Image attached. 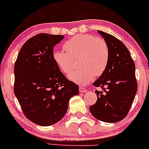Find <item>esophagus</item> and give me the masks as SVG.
Wrapping results in <instances>:
<instances>
[{
	"label": "esophagus",
	"instance_id": "esophagus-1",
	"mask_svg": "<svg viewBox=\"0 0 149 149\" xmlns=\"http://www.w3.org/2000/svg\"><path fill=\"white\" fill-rule=\"evenodd\" d=\"M79 92H87V89L84 88V87L80 86L79 87Z\"/></svg>",
	"mask_w": 149,
	"mask_h": 149
}]
</instances>
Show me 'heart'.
I'll use <instances>...</instances> for the list:
<instances>
[{
  "mask_svg": "<svg viewBox=\"0 0 149 149\" xmlns=\"http://www.w3.org/2000/svg\"><path fill=\"white\" fill-rule=\"evenodd\" d=\"M66 52L55 51L53 59L61 72L69 74L79 59L81 68L69 75L72 81L86 85L105 72L109 61V48L105 40L90 34L76 35L63 45Z\"/></svg>",
  "mask_w": 149,
  "mask_h": 149,
  "instance_id": "b5f03b06",
  "label": "heart"
}]
</instances>
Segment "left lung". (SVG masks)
Returning a JSON list of instances; mask_svg holds the SVG:
<instances>
[{"label": "left lung", "mask_w": 149, "mask_h": 149, "mask_svg": "<svg viewBox=\"0 0 149 149\" xmlns=\"http://www.w3.org/2000/svg\"><path fill=\"white\" fill-rule=\"evenodd\" d=\"M109 48V61L105 72L93 86L103 91L96 90L97 100L90 111L96 118L106 123H116L129 113L136 96L138 84L136 66L126 46L111 35L98 31Z\"/></svg>", "instance_id": "1"}]
</instances>
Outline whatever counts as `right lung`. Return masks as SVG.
<instances>
[{"label":"right lung","mask_w":149,"mask_h":149,"mask_svg":"<svg viewBox=\"0 0 149 149\" xmlns=\"http://www.w3.org/2000/svg\"><path fill=\"white\" fill-rule=\"evenodd\" d=\"M61 35L40 33L22 46L14 65V94L25 116L41 126L59 121L78 85L68 80L53 59Z\"/></svg>","instance_id":"obj_1"}]
</instances>
